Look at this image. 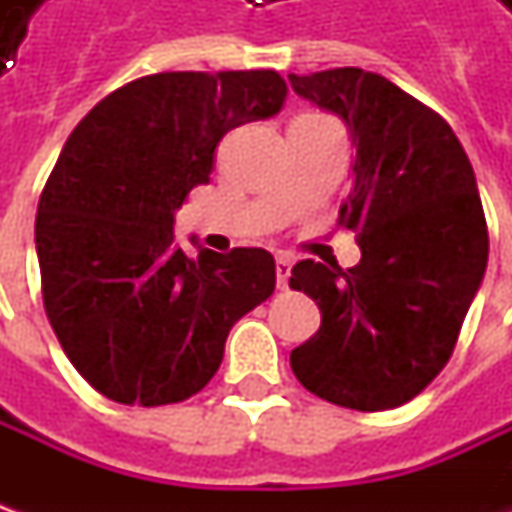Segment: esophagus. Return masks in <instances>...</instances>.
I'll use <instances>...</instances> for the list:
<instances>
[{
    "instance_id": "34e87169",
    "label": "esophagus",
    "mask_w": 512,
    "mask_h": 512,
    "mask_svg": "<svg viewBox=\"0 0 512 512\" xmlns=\"http://www.w3.org/2000/svg\"><path fill=\"white\" fill-rule=\"evenodd\" d=\"M290 267H293V259L285 256V253H279V256H276V285H279V290H287Z\"/></svg>"
}]
</instances>
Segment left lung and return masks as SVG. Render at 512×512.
Masks as SVG:
<instances>
[{
  "label": "left lung",
  "mask_w": 512,
  "mask_h": 512,
  "mask_svg": "<svg viewBox=\"0 0 512 512\" xmlns=\"http://www.w3.org/2000/svg\"><path fill=\"white\" fill-rule=\"evenodd\" d=\"M353 139V185L339 225L362 262H299L290 287L322 310V327L290 353L296 379L325 402L390 410L433 382L459 339L487 270L476 173L439 113L362 68L287 76Z\"/></svg>",
  "instance_id": "left-lung-1"
}]
</instances>
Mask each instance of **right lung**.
<instances>
[{
  "label": "right lung",
  "instance_id": "1",
  "mask_svg": "<svg viewBox=\"0 0 512 512\" xmlns=\"http://www.w3.org/2000/svg\"><path fill=\"white\" fill-rule=\"evenodd\" d=\"M285 96L276 70L153 73L68 136L36 210V256L50 327L102 396L185 402L219 370L230 327L270 299L267 250L187 256L173 213L210 182L227 130L276 116Z\"/></svg>",
  "mask_w": 512,
  "mask_h": 512
}]
</instances>
